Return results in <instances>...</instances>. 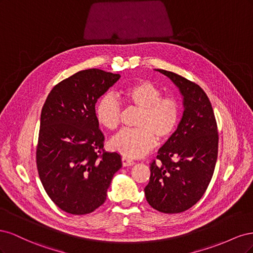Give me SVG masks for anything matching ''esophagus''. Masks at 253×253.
<instances>
[{
	"instance_id": "obj_1",
	"label": "esophagus",
	"mask_w": 253,
	"mask_h": 253,
	"mask_svg": "<svg viewBox=\"0 0 253 253\" xmlns=\"http://www.w3.org/2000/svg\"><path fill=\"white\" fill-rule=\"evenodd\" d=\"M121 162H122V166H124V167H131V166H133L135 164L134 160L129 159V158H126V157H122L121 158Z\"/></svg>"
}]
</instances>
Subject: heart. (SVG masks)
Here are the masks:
<instances>
[{
	"mask_svg": "<svg viewBox=\"0 0 253 253\" xmlns=\"http://www.w3.org/2000/svg\"><path fill=\"white\" fill-rule=\"evenodd\" d=\"M126 101L140 109L136 128H125L110 141L112 150L127 157H141L156 144V137L167 140L174 134L181 117V105L174 97H162V90L150 81L141 80L122 90ZM122 109L111 94L96 103L95 116L105 128L113 131L120 124Z\"/></svg>",
	"mask_w": 253,
	"mask_h": 253,
	"instance_id": "b5f03b06",
	"label": "heart"
}]
</instances>
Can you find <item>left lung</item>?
Returning <instances> with one entry per match:
<instances>
[{
    "mask_svg": "<svg viewBox=\"0 0 253 253\" xmlns=\"http://www.w3.org/2000/svg\"><path fill=\"white\" fill-rule=\"evenodd\" d=\"M182 96L183 113L174 134L153 160L144 194L152 208L180 213L194 206L208 188L215 169L218 132L208 96L196 83L165 70Z\"/></svg>",
    "mask_w": 253,
    "mask_h": 253,
    "instance_id": "8db88e82",
    "label": "left lung"
}]
</instances>
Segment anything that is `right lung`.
Returning <instances> with one entry per match:
<instances>
[{
  "label": "right lung",
  "mask_w": 253,
  "mask_h": 253,
  "mask_svg": "<svg viewBox=\"0 0 253 253\" xmlns=\"http://www.w3.org/2000/svg\"><path fill=\"white\" fill-rule=\"evenodd\" d=\"M120 78L97 68L80 71L53 86L42 108L37 168L50 200L75 215L95 211L106 200L122 166L104 152L95 104Z\"/></svg>",
  "instance_id": "1"
}]
</instances>
